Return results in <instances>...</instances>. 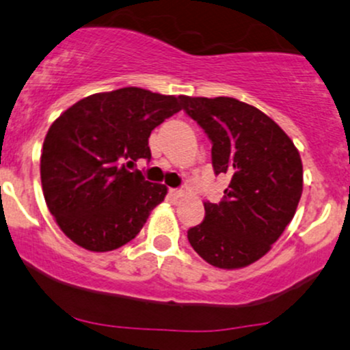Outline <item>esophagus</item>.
I'll list each match as a JSON object with an SVG mask.
<instances>
[{"label":"esophagus","instance_id":"1","mask_svg":"<svg viewBox=\"0 0 350 350\" xmlns=\"http://www.w3.org/2000/svg\"><path fill=\"white\" fill-rule=\"evenodd\" d=\"M169 196H171L172 200H179V198L185 196V191H183V189H169Z\"/></svg>","mask_w":350,"mask_h":350}]
</instances>
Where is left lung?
Listing matches in <instances>:
<instances>
[{"mask_svg": "<svg viewBox=\"0 0 350 350\" xmlns=\"http://www.w3.org/2000/svg\"><path fill=\"white\" fill-rule=\"evenodd\" d=\"M181 100L211 139L215 172L230 178L218 204L204 201V221L187 231V240L213 267H248L270 252L295 216L304 189L299 149L267 113L237 98Z\"/></svg>", "mask_w": 350, "mask_h": 350, "instance_id": "left-lung-1", "label": "left lung"}]
</instances>
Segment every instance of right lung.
I'll use <instances>...</instances> for the list:
<instances>
[{"label":"right lung","instance_id":"obj_1","mask_svg":"<svg viewBox=\"0 0 350 350\" xmlns=\"http://www.w3.org/2000/svg\"><path fill=\"white\" fill-rule=\"evenodd\" d=\"M181 97L139 87L88 95L51 124L40 157L43 196L60 230L88 252L137 237L167 187L127 171L150 159L149 135L181 110Z\"/></svg>","mask_w":350,"mask_h":350}]
</instances>
